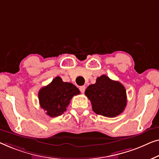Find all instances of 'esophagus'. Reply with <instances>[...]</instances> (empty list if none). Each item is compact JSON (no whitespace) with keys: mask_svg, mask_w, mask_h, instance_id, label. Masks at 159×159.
<instances>
[{"mask_svg":"<svg viewBox=\"0 0 159 159\" xmlns=\"http://www.w3.org/2000/svg\"><path fill=\"white\" fill-rule=\"evenodd\" d=\"M79 89H80V92H81V93H84L85 90H86V86H80V87H79Z\"/></svg>","mask_w":159,"mask_h":159,"instance_id":"esophagus-1","label":"esophagus"}]
</instances>
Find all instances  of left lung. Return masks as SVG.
<instances>
[{"instance_id": "1", "label": "left lung", "mask_w": 159, "mask_h": 159, "mask_svg": "<svg viewBox=\"0 0 159 159\" xmlns=\"http://www.w3.org/2000/svg\"><path fill=\"white\" fill-rule=\"evenodd\" d=\"M85 94L91 101L96 114L107 117H115L126 107V90L121 83L111 80L106 75L97 79L94 84L87 87Z\"/></svg>"}]
</instances>
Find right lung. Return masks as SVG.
<instances>
[{"label": "right lung", "mask_w": 159, "mask_h": 159, "mask_svg": "<svg viewBox=\"0 0 159 159\" xmlns=\"http://www.w3.org/2000/svg\"><path fill=\"white\" fill-rule=\"evenodd\" d=\"M79 93L76 86L71 83L63 82L57 76L50 84L40 89L38 97L40 107L46 111L47 115L55 117L63 114L72 97Z\"/></svg>", "instance_id": "right-lung-1"}]
</instances>
